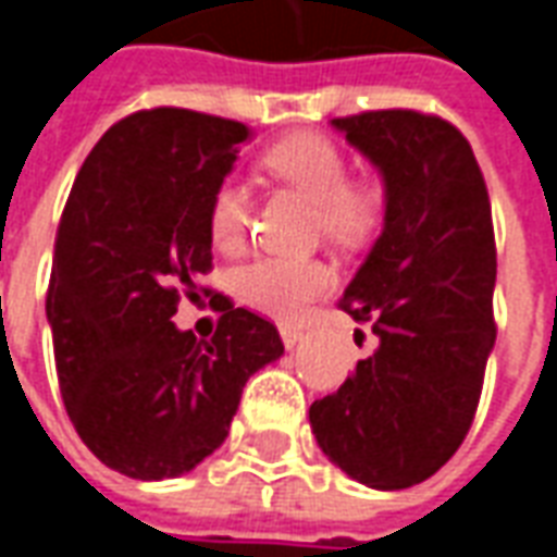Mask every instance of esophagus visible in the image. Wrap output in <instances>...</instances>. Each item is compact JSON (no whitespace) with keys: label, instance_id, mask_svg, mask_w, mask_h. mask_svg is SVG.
<instances>
[{"label":"esophagus","instance_id":"esophagus-1","mask_svg":"<svg viewBox=\"0 0 557 557\" xmlns=\"http://www.w3.org/2000/svg\"><path fill=\"white\" fill-rule=\"evenodd\" d=\"M301 327H292V325H283L280 327V339H283V346H286V349H295V346H298V343H301Z\"/></svg>","mask_w":557,"mask_h":557}]
</instances>
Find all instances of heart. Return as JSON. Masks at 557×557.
Returning a JSON list of instances; mask_svg holds the SVG:
<instances>
[{
	"label": "heart",
	"mask_w": 557,
	"mask_h": 557,
	"mask_svg": "<svg viewBox=\"0 0 557 557\" xmlns=\"http://www.w3.org/2000/svg\"><path fill=\"white\" fill-rule=\"evenodd\" d=\"M262 170L310 199L319 226L334 242H355L379 218V190L373 184L346 182V160L331 139L319 134H292L262 154ZM250 223V199L242 184H220L208 206V235L218 250H238ZM331 286V271L313 259L259 256L238 268L235 292L247 307L271 319H295L307 304Z\"/></svg>",
	"instance_id": "1"
}]
</instances>
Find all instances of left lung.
Instances as JSON below:
<instances>
[{"instance_id":"left-lung-1","label":"left lung","mask_w":557,"mask_h":557,"mask_svg":"<svg viewBox=\"0 0 557 557\" xmlns=\"http://www.w3.org/2000/svg\"><path fill=\"white\" fill-rule=\"evenodd\" d=\"M382 175L385 223L343 292L379 346L310 406L322 454L370 490H409L456 454L474 420L495 322V235L468 139L414 110L334 119Z\"/></svg>"}]
</instances>
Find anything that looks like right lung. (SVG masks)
Wrapping results in <instances>:
<instances>
[{
    "label": "right lung",
    "mask_w": 557,
    "mask_h": 557,
    "mask_svg": "<svg viewBox=\"0 0 557 557\" xmlns=\"http://www.w3.org/2000/svg\"><path fill=\"white\" fill-rule=\"evenodd\" d=\"M247 139L242 122L143 110L98 139L67 196L47 292L55 373L83 444L125 478L194 471L283 355L277 327L230 301L211 339L172 322L211 268L208 206Z\"/></svg>",
    "instance_id": "add662e5"
}]
</instances>
